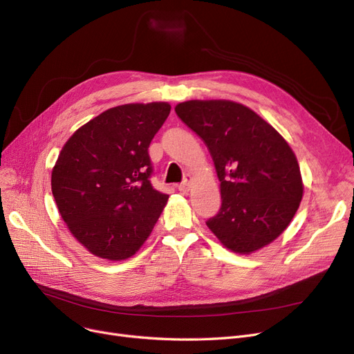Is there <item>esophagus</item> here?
<instances>
[{"mask_svg": "<svg viewBox=\"0 0 354 354\" xmlns=\"http://www.w3.org/2000/svg\"><path fill=\"white\" fill-rule=\"evenodd\" d=\"M191 188H192V176L187 175V176H185V180L178 187V189L183 194H187V192L191 191Z\"/></svg>", "mask_w": 354, "mask_h": 354, "instance_id": "esophagus-1", "label": "esophagus"}]
</instances>
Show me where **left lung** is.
<instances>
[{"instance_id": "8db88e82", "label": "left lung", "mask_w": 354, "mask_h": 354, "mask_svg": "<svg viewBox=\"0 0 354 354\" xmlns=\"http://www.w3.org/2000/svg\"><path fill=\"white\" fill-rule=\"evenodd\" d=\"M175 111L207 143L215 163L222 205L207 221L211 232L241 255L271 244L290 225L304 192L288 142L232 100H188Z\"/></svg>"}]
</instances>
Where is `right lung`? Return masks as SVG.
I'll return each instance as SVG.
<instances>
[{
  "instance_id": "obj_1",
  "label": "right lung",
  "mask_w": 354,
  "mask_h": 354,
  "mask_svg": "<svg viewBox=\"0 0 354 354\" xmlns=\"http://www.w3.org/2000/svg\"><path fill=\"white\" fill-rule=\"evenodd\" d=\"M166 102L104 110L64 143L51 192L71 235L95 257L123 261L151 235L169 195L153 189L147 147L166 118Z\"/></svg>"
}]
</instances>
